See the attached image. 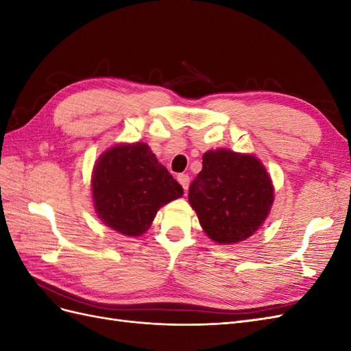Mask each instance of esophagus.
<instances>
[{"instance_id":"esophagus-1","label":"esophagus","mask_w":351,"mask_h":351,"mask_svg":"<svg viewBox=\"0 0 351 351\" xmlns=\"http://www.w3.org/2000/svg\"><path fill=\"white\" fill-rule=\"evenodd\" d=\"M177 180H178V183L182 184V187H183L184 190H187V189H189L190 178H189V176H187V174H180V176L177 177Z\"/></svg>"}]
</instances>
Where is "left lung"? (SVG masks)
<instances>
[{
  "label": "left lung",
  "instance_id": "left-lung-1",
  "mask_svg": "<svg viewBox=\"0 0 351 351\" xmlns=\"http://www.w3.org/2000/svg\"><path fill=\"white\" fill-rule=\"evenodd\" d=\"M202 171L189 189V204L200 227L218 244L253 236L268 218L274 184L267 168L252 154L219 147L202 156Z\"/></svg>",
  "mask_w": 351,
  "mask_h": 351
}]
</instances>
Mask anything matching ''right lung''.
Wrapping results in <instances>:
<instances>
[{
	"instance_id": "right-lung-1",
	"label": "right lung",
	"mask_w": 351,
	"mask_h": 351,
	"mask_svg": "<svg viewBox=\"0 0 351 351\" xmlns=\"http://www.w3.org/2000/svg\"><path fill=\"white\" fill-rule=\"evenodd\" d=\"M92 200L98 218L125 237L149 230L159 208L183 189L143 142L108 147L93 165Z\"/></svg>"
}]
</instances>
